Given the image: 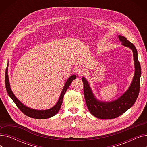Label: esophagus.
Returning a JSON list of instances; mask_svg holds the SVG:
<instances>
[{
  "label": "esophagus",
  "instance_id": "esophagus-1",
  "mask_svg": "<svg viewBox=\"0 0 147 147\" xmlns=\"http://www.w3.org/2000/svg\"><path fill=\"white\" fill-rule=\"evenodd\" d=\"M85 73V70L83 68H80L78 69V71H77V74H78V76H82L83 75H84V74Z\"/></svg>",
  "mask_w": 147,
  "mask_h": 147
}]
</instances>
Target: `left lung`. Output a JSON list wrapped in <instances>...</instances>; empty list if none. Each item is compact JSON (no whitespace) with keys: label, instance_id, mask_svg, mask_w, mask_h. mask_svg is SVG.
I'll return each mask as SVG.
<instances>
[{"label":"left lung","instance_id":"8db88e82","mask_svg":"<svg viewBox=\"0 0 147 147\" xmlns=\"http://www.w3.org/2000/svg\"><path fill=\"white\" fill-rule=\"evenodd\" d=\"M119 38L122 42L123 45L127 46L132 50L134 54L135 73L129 89L114 101L101 102L94 98L87 80L84 78L82 79L83 83L84 99L88 109L92 115L100 119H112L120 116L134 104L140 93L141 69L138 58L137 50L134 44L127 40L125 37L119 36Z\"/></svg>","mask_w":147,"mask_h":147}]
</instances>
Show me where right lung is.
I'll use <instances>...</instances> for the list:
<instances>
[{
  "label": "right lung",
  "mask_w": 147,
  "mask_h": 147,
  "mask_svg": "<svg viewBox=\"0 0 147 147\" xmlns=\"http://www.w3.org/2000/svg\"><path fill=\"white\" fill-rule=\"evenodd\" d=\"M76 76L73 75L70 78H69L62 91L59 99L58 100V102L57 104L54 106L53 107L51 108V109L46 110H36L31 109L30 108L25 106L24 104H22L19 100L15 96L12 92L11 90V89L10 88L9 83V79H8V75H7V68H6V70L5 72V86L6 91L7 92V94L11 97V98L12 99V101L14 102V103L16 104L17 107L21 110V112H22L25 115H27V116L34 118V119H48L49 117H51L53 115H55L59 110L62 102H63L64 95L66 92L67 89L70 85L72 81L76 79Z\"/></svg>",
  "instance_id": "right-lung-1"
}]
</instances>
